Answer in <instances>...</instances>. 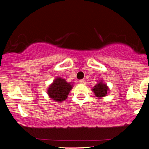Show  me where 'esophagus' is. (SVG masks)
Listing matches in <instances>:
<instances>
[{"instance_id": "obj_1", "label": "esophagus", "mask_w": 149, "mask_h": 149, "mask_svg": "<svg viewBox=\"0 0 149 149\" xmlns=\"http://www.w3.org/2000/svg\"><path fill=\"white\" fill-rule=\"evenodd\" d=\"M80 83H82V84H86V80H85V79L80 80Z\"/></svg>"}]
</instances>
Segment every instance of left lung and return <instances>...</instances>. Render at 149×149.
Returning <instances> with one entry per match:
<instances>
[{
    "instance_id": "left-lung-1",
    "label": "left lung",
    "mask_w": 149,
    "mask_h": 149,
    "mask_svg": "<svg viewBox=\"0 0 149 149\" xmlns=\"http://www.w3.org/2000/svg\"><path fill=\"white\" fill-rule=\"evenodd\" d=\"M92 90L95 96L101 99L107 96V94L109 93V88L106 83H104L103 80H100L94 86V88H92Z\"/></svg>"
}]
</instances>
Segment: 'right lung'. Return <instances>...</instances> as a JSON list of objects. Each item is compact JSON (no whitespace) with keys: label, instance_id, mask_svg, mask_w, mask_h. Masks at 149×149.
I'll return each instance as SVG.
<instances>
[{"label":"right lung","instance_id":"add662e5","mask_svg":"<svg viewBox=\"0 0 149 149\" xmlns=\"http://www.w3.org/2000/svg\"><path fill=\"white\" fill-rule=\"evenodd\" d=\"M73 84L68 83L61 77H57L47 88V95L49 98L55 102H61L67 98Z\"/></svg>","mask_w":149,"mask_h":149}]
</instances>
